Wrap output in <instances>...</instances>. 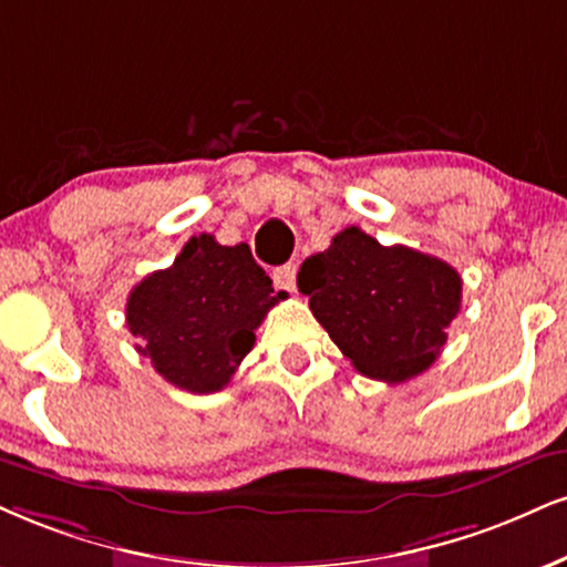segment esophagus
Here are the masks:
<instances>
[{
  "label": "esophagus",
  "instance_id": "34e87169",
  "mask_svg": "<svg viewBox=\"0 0 567 567\" xmlns=\"http://www.w3.org/2000/svg\"><path fill=\"white\" fill-rule=\"evenodd\" d=\"M272 284H276V289L295 291L297 289V265L289 262V265H281V268L272 270Z\"/></svg>",
  "mask_w": 567,
  "mask_h": 567
}]
</instances>
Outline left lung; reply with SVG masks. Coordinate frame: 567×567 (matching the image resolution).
Returning a JSON list of instances; mask_svg holds the SVG:
<instances>
[{"instance_id":"1","label":"left lung","mask_w":567,"mask_h":567,"mask_svg":"<svg viewBox=\"0 0 567 567\" xmlns=\"http://www.w3.org/2000/svg\"><path fill=\"white\" fill-rule=\"evenodd\" d=\"M297 284L344 358L389 383L439 358L463 302V278L452 265L402 244L383 247L358 226L307 257Z\"/></svg>"}]
</instances>
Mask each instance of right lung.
I'll return each mask as SVG.
<instances>
[{
	"label": "right lung",
	"instance_id": "1",
	"mask_svg": "<svg viewBox=\"0 0 567 567\" xmlns=\"http://www.w3.org/2000/svg\"><path fill=\"white\" fill-rule=\"evenodd\" d=\"M284 299L247 244L223 247L192 236L176 262L134 286L125 323L136 352L173 386L192 394L220 391L255 347V331Z\"/></svg>",
	"mask_w": 567,
	"mask_h": 567
}]
</instances>
